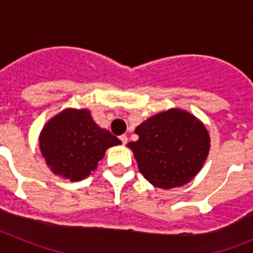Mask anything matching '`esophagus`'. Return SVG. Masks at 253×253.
I'll list each match as a JSON object with an SVG mask.
<instances>
[{
    "mask_svg": "<svg viewBox=\"0 0 253 253\" xmlns=\"http://www.w3.org/2000/svg\"><path fill=\"white\" fill-rule=\"evenodd\" d=\"M119 139L122 140V143H123V144H124V146H125V144H126V142H128V137H126L125 134H123V135H120Z\"/></svg>",
    "mask_w": 253,
    "mask_h": 253,
    "instance_id": "obj_1",
    "label": "esophagus"
}]
</instances>
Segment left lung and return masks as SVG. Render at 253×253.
<instances>
[{"mask_svg": "<svg viewBox=\"0 0 253 253\" xmlns=\"http://www.w3.org/2000/svg\"><path fill=\"white\" fill-rule=\"evenodd\" d=\"M128 143L139 171L153 186L172 189L193 180L209 154L210 138L202 122L180 109H169L135 129Z\"/></svg>", "mask_w": 253, "mask_h": 253, "instance_id": "left-lung-1", "label": "left lung"}]
</instances>
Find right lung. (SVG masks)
Listing matches in <instances>:
<instances>
[{
	"label": "right lung",
	"instance_id": "right-lung-1",
	"mask_svg": "<svg viewBox=\"0 0 253 253\" xmlns=\"http://www.w3.org/2000/svg\"><path fill=\"white\" fill-rule=\"evenodd\" d=\"M120 140L93 122L87 109H66L45 125L39 147L53 173L81 181L97 169L107 148Z\"/></svg>",
	"mask_w": 253,
	"mask_h": 253
}]
</instances>
